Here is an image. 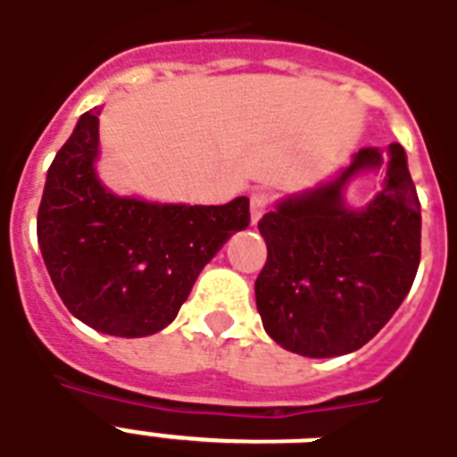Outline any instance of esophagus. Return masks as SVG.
I'll use <instances>...</instances> for the list:
<instances>
[{
  "instance_id": "1",
  "label": "esophagus",
  "mask_w": 457,
  "mask_h": 457,
  "mask_svg": "<svg viewBox=\"0 0 457 457\" xmlns=\"http://www.w3.org/2000/svg\"><path fill=\"white\" fill-rule=\"evenodd\" d=\"M270 208V194L265 192H253L251 194V222L256 225L261 218H263V213Z\"/></svg>"
}]
</instances>
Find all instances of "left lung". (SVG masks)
Wrapping results in <instances>:
<instances>
[{"label":"left lung","mask_w":457,"mask_h":457,"mask_svg":"<svg viewBox=\"0 0 457 457\" xmlns=\"http://www.w3.org/2000/svg\"><path fill=\"white\" fill-rule=\"evenodd\" d=\"M384 160L383 192L361 212L344 207L340 189L347 178ZM258 229L268 244L256 279L265 332L308 358L365 346L418 275L422 218L403 146L389 145L386 154L365 146L334 182L282 201L258 220Z\"/></svg>","instance_id":"8db88e82"}]
</instances>
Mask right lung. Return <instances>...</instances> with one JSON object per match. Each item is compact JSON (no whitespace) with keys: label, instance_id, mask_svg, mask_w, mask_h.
Returning <instances> with one entry per match:
<instances>
[{"label":"right lung","instance_id":"1","mask_svg":"<svg viewBox=\"0 0 457 457\" xmlns=\"http://www.w3.org/2000/svg\"><path fill=\"white\" fill-rule=\"evenodd\" d=\"M99 111L59 149L37 211V242L61 301L96 332L146 337L170 325L204 265L249 228V199L168 206L123 199L96 179Z\"/></svg>","mask_w":457,"mask_h":457}]
</instances>
